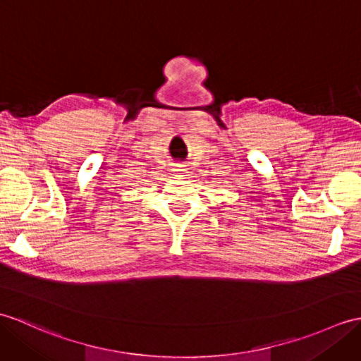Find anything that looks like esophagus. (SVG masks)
I'll use <instances>...</instances> for the list:
<instances>
[{
    "instance_id": "obj_1",
    "label": "esophagus",
    "mask_w": 361,
    "mask_h": 361,
    "mask_svg": "<svg viewBox=\"0 0 361 361\" xmlns=\"http://www.w3.org/2000/svg\"><path fill=\"white\" fill-rule=\"evenodd\" d=\"M172 172L175 175H178V177H183V175L188 172V169H186V166H184V164H173Z\"/></svg>"
}]
</instances>
